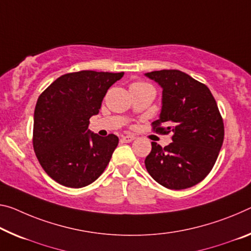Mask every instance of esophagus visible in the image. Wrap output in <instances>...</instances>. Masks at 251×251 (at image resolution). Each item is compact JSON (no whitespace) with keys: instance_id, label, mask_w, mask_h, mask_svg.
<instances>
[{"instance_id":"34e87169","label":"esophagus","mask_w":251,"mask_h":251,"mask_svg":"<svg viewBox=\"0 0 251 251\" xmlns=\"http://www.w3.org/2000/svg\"><path fill=\"white\" fill-rule=\"evenodd\" d=\"M134 140H135V136H133V135H125V136L122 137V142L124 143H130Z\"/></svg>"}]
</instances>
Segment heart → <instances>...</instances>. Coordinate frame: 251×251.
I'll use <instances>...</instances> for the list:
<instances>
[{"instance_id": "1", "label": "heart", "mask_w": 251, "mask_h": 251, "mask_svg": "<svg viewBox=\"0 0 251 251\" xmlns=\"http://www.w3.org/2000/svg\"><path fill=\"white\" fill-rule=\"evenodd\" d=\"M135 83H143V82H135Z\"/></svg>"}]
</instances>
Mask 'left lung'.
Wrapping results in <instances>:
<instances>
[{
  "label": "left lung",
  "instance_id": "obj_1",
  "mask_svg": "<svg viewBox=\"0 0 251 251\" xmlns=\"http://www.w3.org/2000/svg\"><path fill=\"white\" fill-rule=\"evenodd\" d=\"M145 75L163 90L160 118L153 128L173 133L168 146L152 142V151L145 158L147 172L168 189L191 188L210 173L224 143V121L216 99L208 87L180 70L152 71ZM162 124L167 127H161Z\"/></svg>",
  "mask_w": 251,
  "mask_h": 251
}]
</instances>
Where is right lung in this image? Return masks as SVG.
<instances>
[{
  "instance_id": "1",
  "label": "right lung",
  "mask_w": 251,
  "mask_h": 251,
  "mask_svg": "<svg viewBox=\"0 0 251 251\" xmlns=\"http://www.w3.org/2000/svg\"><path fill=\"white\" fill-rule=\"evenodd\" d=\"M123 75L91 70L67 74L39 96L33 149L43 170L59 184L83 188L108 165L118 137L91 133L89 118L99 113L107 90Z\"/></svg>"
}]
</instances>
